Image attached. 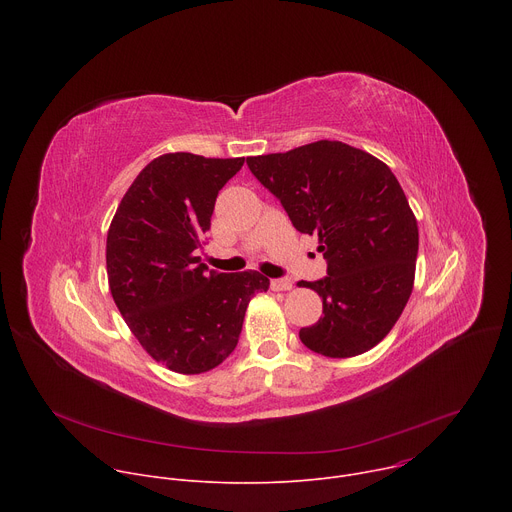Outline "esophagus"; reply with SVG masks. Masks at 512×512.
<instances>
[{"instance_id":"34e87169","label":"esophagus","mask_w":512,"mask_h":512,"mask_svg":"<svg viewBox=\"0 0 512 512\" xmlns=\"http://www.w3.org/2000/svg\"><path fill=\"white\" fill-rule=\"evenodd\" d=\"M291 279L289 277H281V279H271V289L273 291H287V289H291Z\"/></svg>"}]
</instances>
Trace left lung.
<instances>
[{
    "mask_svg": "<svg viewBox=\"0 0 512 512\" xmlns=\"http://www.w3.org/2000/svg\"><path fill=\"white\" fill-rule=\"evenodd\" d=\"M291 225L318 235L328 275L300 281L322 298V318L300 340L330 358L377 346L399 320L415 279L419 231L387 164L342 141L320 139L285 154L247 158Z\"/></svg>",
    "mask_w": 512,
    "mask_h": 512,
    "instance_id": "1",
    "label": "left lung"
}]
</instances>
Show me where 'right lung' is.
I'll return each mask as SVG.
<instances>
[{
  "label": "right lung",
  "instance_id": "add662e5",
  "mask_svg": "<svg viewBox=\"0 0 512 512\" xmlns=\"http://www.w3.org/2000/svg\"><path fill=\"white\" fill-rule=\"evenodd\" d=\"M245 158L164 154L121 198L107 233L111 296L143 350L166 369L200 375L237 346L259 271L218 273L196 257L214 200Z\"/></svg>",
  "mask_w": 512,
  "mask_h": 512
}]
</instances>
